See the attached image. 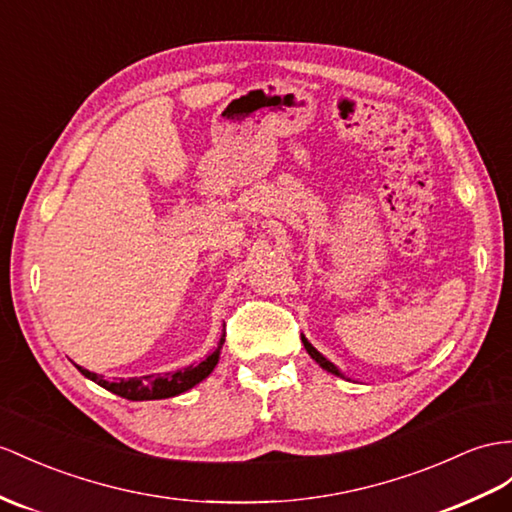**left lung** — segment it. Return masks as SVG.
Instances as JSON below:
<instances>
[{
    "instance_id": "obj_1",
    "label": "left lung",
    "mask_w": 512,
    "mask_h": 512,
    "mask_svg": "<svg viewBox=\"0 0 512 512\" xmlns=\"http://www.w3.org/2000/svg\"><path fill=\"white\" fill-rule=\"evenodd\" d=\"M303 344H305V350L309 352V355H311V359L313 361H316V363H320V368H324L326 372H331V374H337V376H342V374H339V370L335 368V365L329 361V359H324L322 355H320V352L316 350V348H313L309 342H307V339L303 337Z\"/></svg>"
}]
</instances>
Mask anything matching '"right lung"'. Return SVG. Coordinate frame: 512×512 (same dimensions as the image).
Returning <instances> with one entry per match:
<instances>
[{
  "instance_id": "add662e5",
  "label": "right lung",
  "mask_w": 512,
  "mask_h": 512,
  "mask_svg": "<svg viewBox=\"0 0 512 512\" xmlns=\"http://www.w3.org/2000/svg\"><path fill=\"white\" fill-rule=\"evenodd\" d=\"M222 344H225V335H222L218 348L209 355L205 361L199 365H188V368L177 370V372H168V374H149V376H140V378H119V381H106L103 376H97L95 372H88L77 365L90 381H95L103 389H108L116 396L127 398V400H162V398H173L179 396V393L192 389L196 383H201L203 378L212 374L218 363V355L222 350Z\"/></svg>"
}]
</instances>
